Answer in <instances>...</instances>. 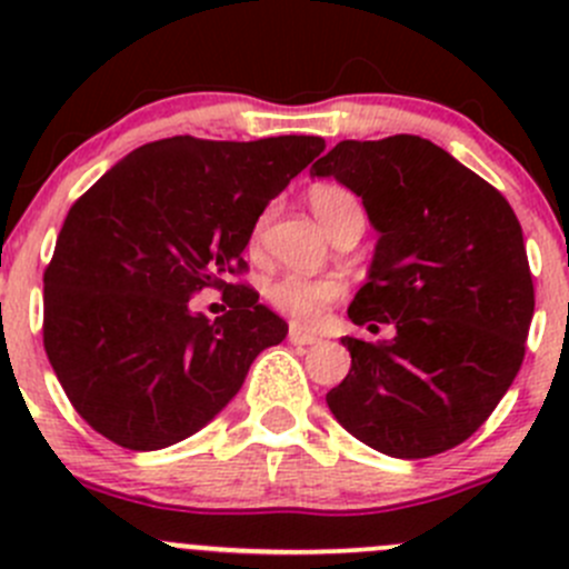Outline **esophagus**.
Masks as SVG:
<instances>
[{
  "label": "esophagus",
  "instance_id": "esophagus-1",
  "mask_svg": "<svg viewBox=\"0 0 569 569\" xmlns=\"http://www.w3.org/2000/svg\"><path fill=\"white\" fill-rule=\"evenodd\" d=\"M289 341L295 343V347H311V343L319 341V336H317V332H308V330H302V327L291 325Z\"/></svg>",
  "mask_w": 569,
  "mask_h": 569
}]
</instances>
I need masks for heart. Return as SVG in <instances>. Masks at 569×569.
Returning a JSON list of instances; mask_svg holds the SVG:
<instances>
[{
  "mask_svg": "<svg viewBox=\"0 0 569 569\" xmlns=\"http://www.w3.org/2000/svg\"><path fill=\"white\" fill-rule=\"evenodd\" d=\"M308 200H311V209L321 220V226L330 231V237L347 222H366L358 194L349 192L347 187L317 183ZM258 231H261V226H258ZM263 295L278 313L297 321V325H313L325 313V308L343 295V283L338 278H311V274L289 272L269 280Z\"/></svg>",
  "mask_w": 569,
  "mask_h": 569,
  "instance_id": "1",
  "label": "heart"
}]
</instances>
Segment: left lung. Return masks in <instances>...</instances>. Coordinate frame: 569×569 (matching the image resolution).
<instances>
[{
  "instance_id": "1",
  "label": "left lung",
  "mask_w": 569,
  "mask_h": 569,
  "mask_svg": "<svg viewBox=\"0 0 569 569\" xmlns=\"http://www.w3.org/2000/svg\"><path fill=\"white\" fill-rule=\"evenodd\" d=\"M352 189L380 233L355 325L352 369L327 393L349 435L399 460L468 440L518 377L533 317L523 231L496 187L416 134L343 140L311 168Z\"/></svg>"
}]
</instances>
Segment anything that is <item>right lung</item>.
I'll return each mask as SVG.
<instances>
[{
  "mask_svg": "<svg viewBox=\"0 0 569 569\" xmlns=\"http://www.w3.org/2000/svg\"><path fill=\"white\" fill-rule=\"evenodd\" d=\"M325 151L321 137H168L107 170L68 211L43 272V347L79 416L131 451L203 429L289 325L250 286L242 252L272 198ZM232 291L214 322L188 308Z\"/></svg>",
  "mask_w": 569,
  "mask_h": 569,
  "instance_id": "1",
  "label": "right lung"
}]
</instances>
